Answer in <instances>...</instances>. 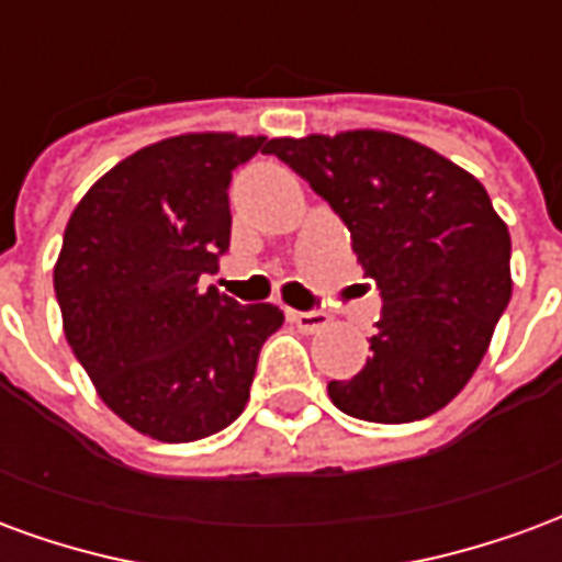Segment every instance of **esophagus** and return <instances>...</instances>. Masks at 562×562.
Masks as SVG:
<instances>
[{"label": "esophagus", "instance_id": "obj_1", "mask_svg": "<svg viewBox=\"0 0 562 562\" xmlns=\"http://www.w3.org/2000/svg\"><path fill=\"white\" fill-rule=\"evenodd\" d=\"M289 318H292L297 328L304 330V334H318V330H325L330 325V316L328 313H301V310H289Z\"/></svg>", "mask_w": 562, "mask_h": 562}]
</instances>
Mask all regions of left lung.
<instances>
[{"mask_svg": "<svg viewBox=\"0 0 562 562\" xmlns=\"http://www.w3.org/2000/svg\"><path fill=\"white\" fill-rule=\"evenodd\" d=\"M268 153L340 213L382 292L373 355L352 379L328 382L334 406L376 424L439 413L482 364L512 297V237L484 186L379 128L273 138Z\"/></svg>", "mask_w": 562, "mask_h": 562, "instance_id": "left-lung-1", "label": "left lung"}]
</instances>
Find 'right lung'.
I'll list each match as a JSON object with an SVG mask.
<instances>
[{
  "instance_id": "obj_1",
  "label": "right lung",
  "mask_w": 562,
  "mask_h": 562,
  "mask_svg": "<svg viewBox=\"0 0 562 562\" xmlns=\"http://www.w3.org/2000/svg\"><path fill=\"white\" fill-rule=\"evenodd\" d=\"M268 147L232 132L156 140L99 177L68 220L54 265L66 340L108 409L149 439L228 427L285 322L280 306L198 289L232 240V171Z\"/></svg>"
}]
</instances>
